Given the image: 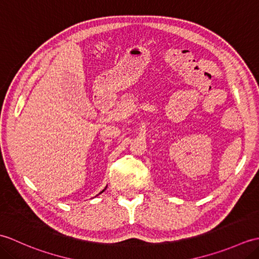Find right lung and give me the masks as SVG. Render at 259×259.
<instances>
[{
    "instance_id": "add662e5",
    "label": "right lung",
    "mask_w": 259,
    "mask_h": 259,
    "mask_svg": "<svg viewBox=\"0 0 259 259\" xmlns=\"http://www.w3.org/2000/svg\"><path fill=\"white\" fill-rule=\"evenodd\" d=\"M104 190H106V189H103V190H102V191H101V192H103V191H104ZM101 192H100V194H101Z\"/></svg>"
}]
</instances>
